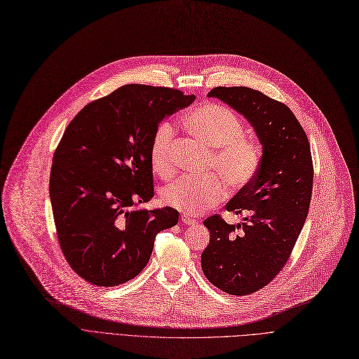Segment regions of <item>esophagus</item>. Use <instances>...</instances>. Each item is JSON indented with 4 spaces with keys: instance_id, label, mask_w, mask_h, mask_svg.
Masks as SVG:
<instances>
[{
    "instance_id": "obj_1",
    "label": "esophagus",
    "mask_w": 359,
    "mask_h": 359,
    "mask_svg": "<svg viewBox=\"0 0 359 359\" xmlns=\"http://www.w3.org/2000/svg\"><path fill=\"white\" fill-rule=\"evenodd\" d=\"M181 224H184V225H194V224H197V220L193 219L189 215H182L181 216Z\"/></svg>"
}]
</instances>
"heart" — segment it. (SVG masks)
<instances>
[{
	"instance_id": "obj_1",
	"label": "heart",
	"mask_w": 359,
	"mask_h": 359,
	"mask_svg": "<svg viewBox=\"0 0 359 359\" xmlns=\"http://www.w3.org/2000/svg\"><path fill=\"white\" fill-rule=\"evenodd\" d=\"M185 126L203 143L212 147L209 169L224 175L231 189L240 190L257 175L262 150L244 135V124L229 108L219 104H203L185 118ZM175 130L170 123L158 126L150 142V163L161 178L172 174V142ZM217 174L182 177L162 190L165 206L196 215L216 206L226 196V184Z\"/></svg>"
}]
</instances>
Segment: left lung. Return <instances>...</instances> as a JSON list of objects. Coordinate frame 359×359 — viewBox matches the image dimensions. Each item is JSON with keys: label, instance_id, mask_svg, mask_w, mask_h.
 I'll return each mask as SVG.
<instances>
[{"label": "left lung", "instance_id": "8db88e82", "mask_svg": "<svg viewBox=\"0 0 359 359\" xmlns=\"http://www.w3.org/2000/svg\"><path fill=\"white\" fill-rule=\"evenodd\" d=\"M209 96L243 114L263 146L257 175L226 204L228 212L250 216L238 225L220 215L203 222L210 231L201 254L203 273L220 291L244 297L269 285L291 257L311 203V149L282 102L244 86H219Z\"/></svg>", "mask_w": 359, "mask_h": 359}]
</instances>
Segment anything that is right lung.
I'll return each mask as SVG.
<instances>
[{"instance_id": "right-lung-1", "label": "right lung", "mask_w": 359, "mask_h": 359, "mask_svg": "<svg viewBox=\"0 0 359 359\" xmlns=\"http://www.w3.org/2000/svg\"><path fill=\"white\" fill-rule=\"evenodd\" d=\"M194 95L127 84L84 107L55 149L49 197L67 263L97 286L135 278L150 260L156 235L178 210L134 209L151 200L150 142L162 119Z\"/></svg>"}]
</instances>
